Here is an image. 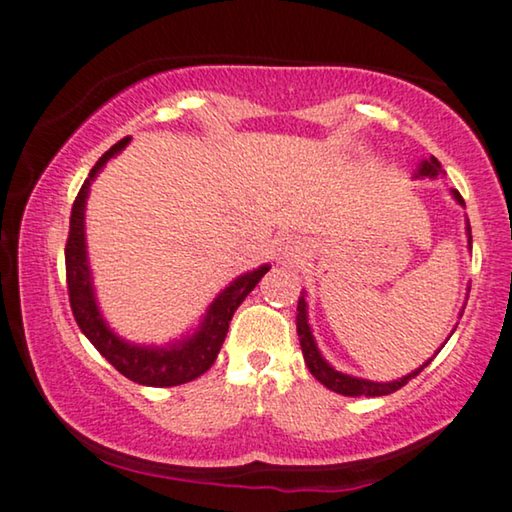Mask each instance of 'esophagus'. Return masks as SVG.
Masks as SVG:
<instances>
[{
    "mask_svg": "<svg viewBox=\"0 0 512 512\" xmlns=\"http://www.w3.org/2000/svg\"><path fill=\"white\" fill-rule=\"evenodd\" d=\"M305 249L307 244L300 238H295V235H284V238L274 242V251H277L279 263L284 265H298L302 261V256H305Z\"/></svg>",
    "mask_w": 512,
    "mask_h": 512,
    "instance_id": "34e87169",
    "label": "esophagus"
}]
</instances>
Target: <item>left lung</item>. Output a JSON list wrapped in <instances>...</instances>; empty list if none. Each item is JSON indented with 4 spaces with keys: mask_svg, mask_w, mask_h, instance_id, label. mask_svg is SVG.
<instances>
[{
    "mask_svg": "<svg viewBox=\"0 0 512 512\" xmlns=\"http://www.w3.org/2000/svg\"><path fill=\"white\" fill-rule=\"evenodd\" d=\"M443 175H446V170L441 168L439 159H436V157L422 159L418 170H416V173H413V177H429V180H436V177H443ZM450 196H453L455 201L464 207V198L459 196L457 189H450ZM466 238H469V249H471V224H469V219H466ZM305 295L307 293L300 295V300H298V316H295V325H298V337H300L302 355H305V362H307L311 376H314L316 381H321L328 390L339 392V395H344V397H383V395H390V392L399 390V388H402V385H406L411 379H416V376L422 372V369H425L429 362L434 360V358H429L427 362H422L418 369H413L411 374L402 376V379L388 381V383L360 379V376H351V374L339 372V369L332 367L330 362L323 358V353L318 351L316 339H314V335H311L309 311H307V298H305ZM462 311H459V318H462ZM455 328H457V325H455ZM455 328H453V332H455ZM453 332H450V335H453ZM450 335H448V339H450ZM448 339H446V342H448ZM441 348H439V351H441ZM439 351H436V353H439Z\"/></svg>",
    "mask_w": 512,
    "mask_h": 512,
    "instance_id": "1",
    "label": "left lung"
}]
</instances>
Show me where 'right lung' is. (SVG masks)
Returning a JSON list of instances; mask_svg holds the SVG:
<instances>
[{
  "mask_svg": "<svg viewBox=\"0 0 512 512\" xmlns=\"http://www.w3.org/2000/svg\"><path fill=\"white\" fill-rule=\"evenodd\" d=\"M129 145V138H122L120 143L110 147L103 157L96 161L90 170L83 187H80L76 203L71 207V226L69 240H66V286H69V300L76 323L83 330V335L90 339L96 351L113 365L117 372L127 376L133 383L150 385V388H170V385H180L198 379L207 369L214 365L217 355L224 344L228 323L235 314L244 298L254 291L258 281L270 265L244 272L238 279H233L212 305L207 307L203 321L198 328L182 339L168 342L164 346L154 344H133L129 339L117 335L103 318L99 302H96L94 281L90 270V258H87V240H85V205L90 196V187L101 173L103 166L110 159L117 157L124 147Z\"/></svg>",
  "mask_w": 512,
  "mask_h": 512,
  "instance_id": "add662e5",
  "label": "right lung"
}]
</instances>
